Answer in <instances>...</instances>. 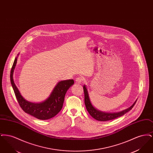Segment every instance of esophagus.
<instances>
[{
	"mask_svg": "<svg viewBox=\"0 0 153 153\" xmlns=\"http://www.w3.org/2000/svg\"><path fill=\"white\" fill-rule=\"evenodd\" d=\"M83 80L84 79L82 77H77V78L76 79V82L77 83V84H81L84 81Z\"/></svg>",
	"mask_w": 153,
	"mask_h": 153,
	"instance_id": "1",
	"label": "esophagus"
}]
</instances>
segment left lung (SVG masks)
Listing matches in <instances>:
<instances>
[{"instance_id": "8db88e82", "label": "left lung", "mask_w": 153, "mask_h": 153, "mask_svg": "<svg viewBox=\"0 0 153 153\" xmlns=\"http://www.w3.org/2000/svg\"><path fill=\"white\" fill-rule=\"evenodd\" d=\"M83 89L84 92V102H85L87 110L92 117H94L96 120H97L99 121H103V122L108 121V120L115 119L117 117L123 116L126 113L128 112L133 108V107L134 106V105L137 102L136 100L130 107L121 112H117V113H106V112L99 111L95 108V107L92 105L91 100L89 99L87 89L85 85L83 86Z\"/></svg>"}]
</instances>
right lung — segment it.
Wrapping results in <instances>:
<instances>
[{
    "label": "right lung",
    "mask_w": 153,
    "mask_h": 153,
    "mask_svg": "<svg viewBox=\"0 0 153 153\" xmlns=\"http://www.w3.org/2000/svg\"><path fill=\"white\" fill-rule=\"evenodd\" d=\"M16 62L17 57L15 59L11 70L10 81L16 98L21 108L26 113L40 120H47L55 117L62 108L67 90L74 84L73 79L59 81L45 101L39 103L31 102L22 97L15 84L13 73Z\"/></svg>",
    "instance_id": "right-lung-1"
}]
</instances>
